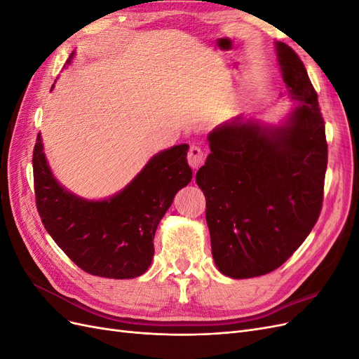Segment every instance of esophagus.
<instances>
[{
	"mask_svg": "<svg viewBox=\"0 0 359 359\" xmlns=\"http://www.w3.org/2000/svg\"><path fill=\"white\" fill-rule=\"evenodd\" d=\"M187 161H189V165L193 168V170L196 172L205 161V154H203L202 148L196 147V145H191L189 153H187Z\"/></svg>",
	"mask_w": 359,
	"mask_h": 359,
	"instance_id": "esophagus-1",
	"label": "esophagus"
}]
</instances>
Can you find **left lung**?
Instances as JSON below:
<instances>
[{"label":"left lung","mask_w":359,"mask_h":359,"mask_svg":"<svg viewBox=\"0 0 359 359\" xmlns=\"http://www.w3.org/2000/svg\"><path fill=\"white\" fill-rule=\"evenodd\" d=\"M277 53L289 94L299 102L286 124L264 127L236 116L219 126L196 173L214 262L232 278L283 265L322 210L328 144L318 93L295 50L280 41Z\"/></svg>","instance_id":"obj_1"}]
</instances>
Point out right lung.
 I'll list each match as a JSON object with an SVG mask.
<instances>
[{"label":"right lung","mask_w":359,"mask_h":359,"mask_svg":"<svg viewBox=\"0 0 359 359\" xmlns=\"http://www.w3.org/2000/svg\"><path fill=\"white\" fill-rule=\"evenodd\" d=\"M189 145L154 156L114 198L85 201L52 177L40 135L32 151L36 205L52 240L85 273L106 278L142 276L154 255L156 229L173 198L191 181Z\"/></svg>","instance_id":"right-lung-1"}]
</instances>
